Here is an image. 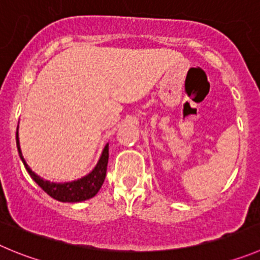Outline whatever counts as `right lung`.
I'll return each instance as SVG.
<instances>
[{"label": "right lung", "instance_id": "right-lung-1", "mask_svg": "<svg viewBox=\"0 0 260 260\" xmlns=\"http://www.w3.org/2000/svg\"><path fill=\"white\" fill-rule=\"evenodd\" d=\"M18 131L19 125L18 129H16V147H18L19 156H20L21 161H23L29 176L51 198H53L55 200L62 201V203H81V201L93 198L99 192V190L103 186L104 181H105L106 168H108L109 160V144H106L105 147H104L96 167L87 176L72 182H62V183L60 182V183H57V182H50L47 179H43L42 177H40L38 174H36L35 172L31 171L30 167L26 164L25 159H24L23 154H21Z\"/></svg>", "mask_w": 260, "mask_h": 260}]
</instances>
